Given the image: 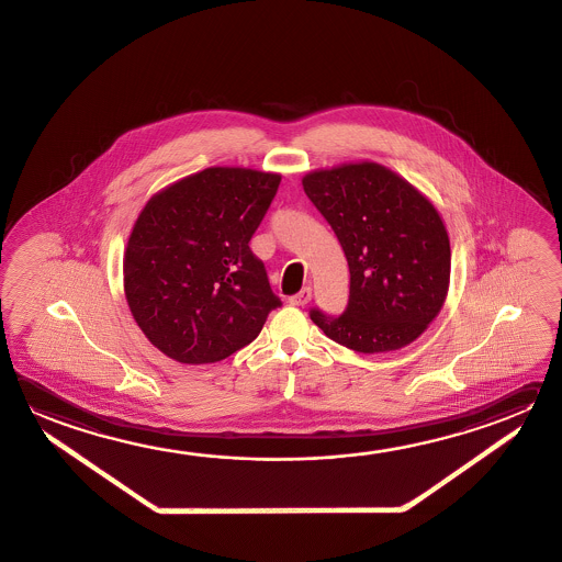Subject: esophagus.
I'll list each match as a JSON object with an SVG mask.
<instances>
[{
	"label": "esophagus",
	"instance_id": "34e87169",
	"mask_svg": "<svg viewBox=\"0 0 562 562\" xmlns=\"http://www.w3.org/2000/svg\"><path fill=\"white\" fill-rule=\"evenodd\" d=\"M311 296H313V293H311V286H305L303 291H299L296 295L291 296L289 299V303L293 306H305L308 301H311Z\"/></svg>",
	"mask_w": 562,
	"mask_h": 562
}]
</instances>
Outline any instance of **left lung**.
I'll use <instances>...</instances> for the list:
<instances>
[{"label":"left lung","mask_w":562,"mask_h":562,"mask_svg":"<svg viewBox=\"0 0 562 562\" xmlns=\"http://www.w3.org/2000/svg\"><path fill=\"white\" fill-rule=\"evenodd\" d=\"M303 188L337 235L350 271L347 311L337 318L313 311V323L362 355L408 347L448 296L451 249L436 205L368 160L305 173Z\"/></svg>","instance_id":"left-lung-1"}]
</instances>
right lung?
<instances>
[{"instance_id":"add662e5","label":"right lung","mask_w":562,"mask_h":562,"mask_svg":"<svg viewBox=\"0 0 562 562\" xmlns=\"http://www.w3.org/2000/svg\"><path fill=\"white\" fill-rule=\"evenodd\" d=\"M281 173L212 166L154 194L124 251V295L166 357L210 364L256 340L281 305L249 239Z\"/></svg>"}]
</instances>
